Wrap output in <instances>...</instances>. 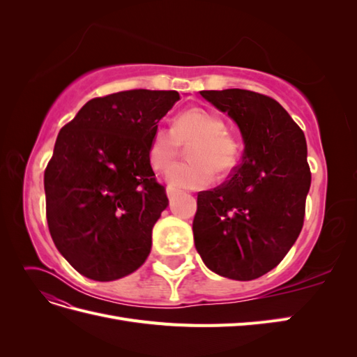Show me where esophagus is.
Segmentation results:
<instances>
[{
	"label": "esophagus",
	"mask_w": 357,
	"mask_h": 357,
	"mask_svg": "<svg viewBox=\"0 0 357 357\" xmlns=\"http://www.w3.org/2000/svg\"><path fill=\"white\" fill-rule=\"evenodd\" d=\"M180 193H181V190H178V189H176V188H172V186H167V195H168L169 201L174 199L177 195H180Z\"/></svg>",
	"instance_id": "esophagus-1"
}]
</instances>
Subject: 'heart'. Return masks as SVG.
Segmentation results:
<instances>
[{"label": "heart", "instance_id": "obj_1", "mask_svg": "<svg viewBox=\"0 0 357 357\" xmlns=\"http://www.w3.org/2000/svg\"><path fill=\"white\" fill-rule=\"evenodd\" d=\"M189 147V162L168 171V181L174 188L199 189L219 177L229 176L241 159V142L226 131V122L202 107L180 112L172 126L159 125L149 143V162L155 169L165 171Z\"/></svg>", "mask_w": 357, "mask_h": 357}]
</instances>
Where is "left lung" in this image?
Masks as SVG:
<instances>
[{
    "instance_id": "left-lung-1",
    "label": "left lung",
    "mask_w": 357,
    "mask_h": 357,
    "mask_svg": "<svg viewBox=\"0 0 357 357\" xmlns=\"http://www.w3.org/2000/svg\"><path fill=\"white\" fill-rule=\"evenodd\" d=\"M199 93L240 126L245 150L229 180L198 193L195 247L215 274L255 280L283 261L304 225L311 185L305 137L271 96L245 89Z\"/></svg>"
}]
</instances>
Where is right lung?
Segmentation results:
<instances>
[{
	"label": "right lung",
	"mask_w": 357,
	"mask_h": 357,
	"mask_svg": "<svg viewBox=\"0 0 357 357\" xmlns=\"http://www.w3.org/2000/svg\"><path fill=\"white\" fill-rule=\"evenodd\" d=\"M178 100L177 91L110 93L59 131L45 171L46 218L56 248L84 277L112 282L146 262L168 205L149 143Z\"/></svg>",
	"instance_id": "add662e5"
}]
</instances>
